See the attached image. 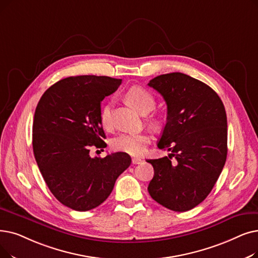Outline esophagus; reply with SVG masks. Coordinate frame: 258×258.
<instances>
[{
  "mask_svg": "<svg viewBox=\"0 0 258 258\" xmlns=\"http://www.w3.org/2000/svg\"><path fill=\"white\" fill-rule=\"evenodd\" d=\"M142 159H140V158H133L132 159V162H133V164H140V163H142Z\"/></svg>",
  "mask_w": 258,
  "mask_h": 258,
  "instance_id": "obj_1",
  "label": "esophagus"
}]
</instances>
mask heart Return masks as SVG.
Returning <instances> with one entry per match:
<instances>
[{"mask_svg":"<svg viewBox=\"0 0 258 258\" xmlns=\"http://www.w3.org/2000/svg\"><path fill=\"white\" fill-rule=\"evenodd\" d=\"M124 98L128 104L136 108L142 115L150 113L156 104L154 95L141 86L130 87L124 95ZM100 120H101L104 127H109L111 125V108L109 103L102 107L101 113H100ZM152 120L157 123L159 121V118L154 116ZM150 141L151 138L148 134L123 133L113 140L111 147L117 152L125 153L131 156H140L147 151V147Z\"/></svg>","mask_w":258,"mask_h":258,"instance_id":"obj_1","label":"heart"}]
</instances>
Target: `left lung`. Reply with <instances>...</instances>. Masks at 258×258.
I'll return each mask as SVG.
<instances>
[{
  "mask_svg": "<svg viewBox=\"0 0 258 258\" xmlns=\"http://www.w3.org/2000/svg\"><path fill=\"white\" fill-rule=\"evenodd\" d=\"M149 86L163 97L167 106L166 123L157 145L172 153L147 160L154 167L149 193L166 209L185 212L207 198L226 163V109L209 85L185 74L160 75Z\"/></svg>",
  "mask_w": 258,
  "mask_h": 258,
  "instance_id": "1",
  "label": "left lung"
}]
</instances>
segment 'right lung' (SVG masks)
Instances as JSON below:
<instances>
[{
  "mask_svg": "<svg viewBox=\"0 0 258 258\" xmlns=\"http://www.w3.org/2000/svg\"><path fill=\"white\" fill-rule=\"evenodd\" d=\"M121 79L106 76L69 77L43 94L35 111L32 149L52 195L76 211H89L109 196L117 178L130 166L122 152L91 157V148H106L101 101Z\"/></svg>",
  "mask_w": 258,
  "mask_h": 258,
  "instance_id": "add662e5",
  "label": "right lung"
}]
</instances>
